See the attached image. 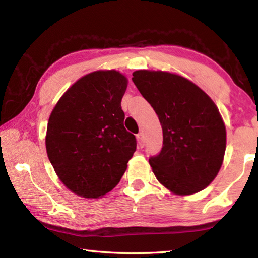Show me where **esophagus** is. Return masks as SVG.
<instances>
[{
  "instance_id": "esophagus-1",
  "label": "esophagus",
  "mask_w": 258,
  "mask_h": 258,
  "mask_svg": "<svg viewBox=\"0 0 258 258\" xmlns=\"http://www.w3.org/2000/svg\"><path fill=\"white\" fill-rule=\"evenodd\" d=\"M137 140H138L140 147L142 148L143 146H145V135H143V133H139L137 135Z\"/></svg>"
}]
</instances>
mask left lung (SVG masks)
<instances>
[{
	"mask_svg": "<svg viewBox=\"0 0 258 258\" xmlns=\"http://www.w3.org/2000/svg\"><path fill=\"white\" fill-rule=\"evenodd\" d=\"M132 81L163 128L161 151L149 159L157 180L180 196L204 190L220 172L225 154V125L216 104L176 74L137 71Z\"/></svg>",
	"mask_w": 258,
	"mask_h": 258,
	"instance_id": "obj_1",
	"label": "left lung"
}]
</instances>
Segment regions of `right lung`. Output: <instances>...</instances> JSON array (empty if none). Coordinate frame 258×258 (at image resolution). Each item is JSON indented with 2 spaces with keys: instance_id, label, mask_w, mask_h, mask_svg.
Segmentation results:
<instances>
[{
  "instance_id": "add662e5",
  "label": "right lung",
  "mask_w": 258,
  "mask_h": 258,
  "mask_svg": "<svg viewBox=\"0 0 258 258\" xmlns=\"http://www.w3.org/2000/svg\"><path fill=\"white\" fill-rule=\"evenodd\" d=\"M127 78L116 71L81 77L56 102L47 123V157L60 181L80 197L99 198L118 184L137 149L124 127Z\"/></svg>"
}]
</instances>
